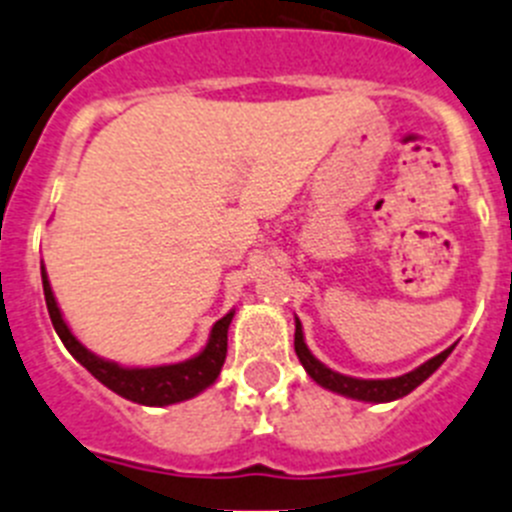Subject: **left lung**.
Masks as SVG:
<instances>
[{"mask_svg":"<svg viewBox=\"0 0 512 512\" xmlns=\"http://www.w3.org/2000/svg\"><path fill=\"white\" fill-rule=\"evenodd\" d=\"M451 348H446V351H441L438 356L428 359L423 366L413 369L410 374H402V377L354 379V377H346V374L333 372V369H328L325 364H320V361L310 354V348L305 346L300 320H297L295 325V351H297V359H300L302 366H305V372L310 374L320 387H325V390H333L338 392V395L354 397V400H364V402H390V400H397V397H405L408 392H413L420 382H425V379L436 372L438 366L446 361V356L451 354Z\"/></svg>","mask_w":512,"mask_h":512,"instance_id":"obj_1","label":"left lung"}]
</instances>
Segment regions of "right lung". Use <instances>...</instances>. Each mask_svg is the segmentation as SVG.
Returning <instances> with one entry per match:
<instances>
[{
  "label": "right lung",
  "mask_w": 512,
  "mask_h": 512,
  "mask_svg": "<svg viewBox=\"0 0 512 512\" xmlns=\"http://www.w3.org/2000/svg\"><path fill=\"white\" fill-rule=\"evenodd\" d=\"M40 274H43V295L45 305H48V315H51V323L63 346L69 348V354L81 366H87L92 377H97L104 387H110L112 392H117L125 400H133L138 405H174V402L189 400V397L207 390L217 379L220 369H223L225 354H228V325L233 320V312H228L225 318L212 325L210 341L194 359L182 361V364L153 366V369H125V366L99 359L76 341L69 325L63 323L61 310H58L43 266H40Z\"/></svg>",
  "instance_id": "obj_1"
}]
</instances>
